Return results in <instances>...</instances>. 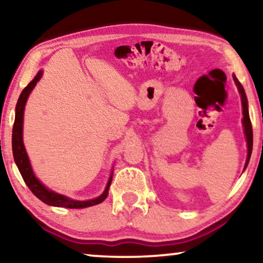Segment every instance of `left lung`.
Segmentation results:
<instances>
[{
    "mask_svg": "<svg viewBox=\"0 0 263 263\" xmlns=\"http://www.w3.org/2000/svg\"><path fill=\"white\" fill-rule=\"evenodd\" d=\"M233 80H235L237 88H238L239 95H240V99H242V106H243V124H244V133H246V138H247V143H248V157H247V163H249L250 156H251V151H253V127H251V122H250V117H249V111H248V100H247V96L246 92H244L243 86L240 85V82L237 80L236 77H233Z\"/></svg>",
    "mask_w": 263,
    "mask_h": 263,
    "instance_id": "obj_1",
    "label": "left lung"
}]
</instances>
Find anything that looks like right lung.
I'll return each mask as SVG.
<instances>
[{"label": "right lung", "mask_w": 263, "mask_h": 263, "mask_svg": "<svg viewBox=\"0 0 263 263\" xmlns=\"http://www.w3.org/2000/svg\"><path fill=\"white\" fill-rule=\"evenodd\" d=\"M41 78H42V71H39V73L34 77L33 80H32L30 84L23 89V92H21V95L19 97V100H17L16 103L15 121H14L13 135H12L13 156H14V160H15L16 166L19 168L25 183H26L31 192L33 193L39 200H42L44 203L50 204V206L66 207V208H85V207H91V206H95V204L103 202L107 196V192H109L111 181H112V175H111L109 182H107L106 188L104 190L102 195L97 197V199L88 200V201H75V200L69 199V197H66L63 195H60V194L53 193L51 190H48L33 175V171H32L31 168L30 160H28V157L26 154V151H25L24 142H23V121H24L25 104H26V100L28 98V96H30L31 91L34 88V86L37 85V82L39 81V79Z\"/></svg>", "instance_id": "add662e5"}]
</instances>
